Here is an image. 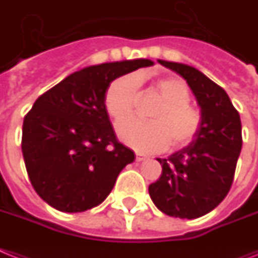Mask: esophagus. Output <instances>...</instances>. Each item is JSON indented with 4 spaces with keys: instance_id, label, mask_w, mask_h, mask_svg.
I'll use <instances>...</instances> for the list:
<instances>
[{
    "instance_id": "1",
    "label": "esophagus",
    "mask_w": 258,
    "mask_h": 258,
    "mask_svg": "<svg viewBox=\"0 0 258 258\" xmlns=\"http://www.w3.org/2000/svg\"><path fill=\"white\" fill-rule=\"evenodd\" d=\"M148 156L146 154H143V152H136L135 154V159L138 160V162H142V160H146Z\"/></svg>"
}]
</instances>
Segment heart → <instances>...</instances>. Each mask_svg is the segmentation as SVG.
Listing matches in <instances>:
<instances>
[{"label":"heart","mask_w":258,"mask_h":258,"mask_svg":"<svg viewBox=\"0 0 258 258\" xmlns=\"http://www.w3.org/2000/svg\"><path fill=\"white\" fill-rule=\"evenodd\" d=\"M143 78L134 74L114 79L104 95V107L115 122L133 114L139 100ZM152 90L163 99L151 114L152 120L130 118L116 125L119 138L138 151H160L168 147L183 148L190 144L202 128L203 115L189 103L190 91L179 77H160Z\"/></svg>","instance_id":"heart-1"}]
</instances>
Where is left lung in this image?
<instances>
[{
  "mask_svg": "<svg viewBox=\"0 0 258 258\" xmlns=\"http://www.w3.org/2000/svg\"><path fill=\"white\" fill-rule=\"evenodd\" d=\"M181 75L202 108L203 123L189 146L158 159L162 175L148 192L163 213L198 219L215 209L232 187L242 146L241 120L228 94L188 64L159 60Z\"/></svg>",
  "mask_w": 258,
  "mask_h": 258,
  "instance_id": "8db88e82",
  "label": "left lung"
}]
</instances>
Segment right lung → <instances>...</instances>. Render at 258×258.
I'll list each match as a JSON object with an SVG mask.
<instances>
[{
    "instance_id": "add662e5",
    "label": "right lung",
    "mask_w": 258,
    "mask_h": 258,
    "mask_svg": "<svg viewBox=\"0 0 258 258\" xmlns=\"http://www.w3.org/2000/svg\"><path fill=\"white\" fill-rule=\"evenodd\" d=\"M150 59L82 69L35 100L22 125V154L35 192L62 212H83L110 195L116 177L135 160L119 143L104 107L114 79Z\"/></svg>"
}]
</instances>
